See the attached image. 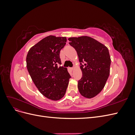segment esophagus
<instances>
[{"mask_svg":"<svg viewBox=\"0 0 135 135\" xmlns=\"http://www.w3.org/2000/svg\"><path fill=\"white\" fill-rule=\"evenodd\" d=\"M74 68H70V70H71V71H73V70H74Z\"/></svg>","mask_w":135,"mask_h":135,"instance_id":"34e87169","label":"esophagus"}]
</instances>
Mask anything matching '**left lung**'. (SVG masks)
Returning <instances> with one entry per match:
<instances>
[{
	"label": "left lung",
	"mask_w": 135,
	"mask_h": 135,
	"mask_svg": "<svg viewBox=\"0 0 135 135\" xmlns=\"http://www.w3.org/2000/svg\"><path fill=\"white\" fill-rule=\"evenodd\" d=\"M76 50L82 71L78 88L83 96L91 99L104 88L110 74L111 59L108 48L87 36L69 38Z\"/></svg>",
	"instance_id": "1"
}]
</instances>
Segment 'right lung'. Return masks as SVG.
I'll list each match as a JSON object with an SVG mask.
<instances>
[{
  "label": "right lung",
  "instance_id": "obj_1",
  "mask_svg": "<svg viewBox=\"0 0 135 135\" xmlns=\"http://www.w3.org/2000/svg\"><path fill=\"white\" fill-rule=\"evenodd\" d=\"M66 37L50 35L43 38L28 51L26 66L39 92L52 100L62 98L71 76L61 65L60 53L66 42Z\"/></svg>",
  "mask_w": 135,
  "mask_h": 135
}]
</instances>
